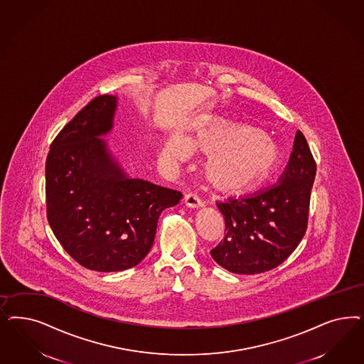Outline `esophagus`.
I'll use <instances>...</instances> for the list:
<instances>
[{"label":"esophagus","mask_w":364,"mask_h":364,"mask_svg":"<svg viewBox=\"0 0 364 364\" xmlns=\"http://www.w3.org/2000/svg\"><path fill=\"white\" fill-rule=\"evenodd\" d=\"M183 200H185V203H186V206H188V208H200L203 205V202L200 200V197L197 194H194V193L185 194Z\"/></svg>","instance_id":"esophagus-1"}]
</instances>
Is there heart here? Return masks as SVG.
Here are the masks:
<instances>
[{"label": "heart", "instance_id": "obj_1", "mask_svg": "<svg viewBox=\"0 0 364 364\" xmlns=\"http://www.w3.org/2000/svg\"><path fill=\"white\" fill-rule=\"evenodd\" d=\"M191 146L209 154L203 164L208 181L214 188L230 193L256 186L277 161V147L267 135L226 120H215L200 131L191 139ZM164 153L182 159L188 154V143L171 138L164 146Z\"/></svg>", "mask_w": 364, "mask_h": 364}]
</instances>
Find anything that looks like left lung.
<instances>
[{
	"mask_svg": "<svg viewBox=\"0 0 364 364\" xmlns=\"http://www.w3.org/2000/svg\"><path fill=\"white\" fill-rule=\"evenodd\" d=\"M316 162L303 132L274 185L245 197L217 200L225 235L211 249L213 259L237 274H256L279 267L291 256L308 226Z\"/></svg>",
	"mask_w": 364,
	"mask_h": 364,
	"instance_id": "1",
	"label": "left lung"
}]
</instances>
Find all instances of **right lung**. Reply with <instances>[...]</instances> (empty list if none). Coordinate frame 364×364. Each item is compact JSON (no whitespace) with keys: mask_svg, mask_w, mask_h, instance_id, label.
<instances>
[{"mask_svg":"<svg viewBox=\"0 0 364 364\" xmlns=\"http://www.w3.org/2000/svg\"><path fill=\"white\" fill-rule=\"evenodd\" d=\"M117 97L100 95L64 126L46 164L48 223L82 267L119 272L153 247L161 213L182 193L129 178L100 139L112 129Z\"/></svg>","mask_w":364,"mask_h":364,"instance_id":"1","label":"right lung"}]
</instances>
